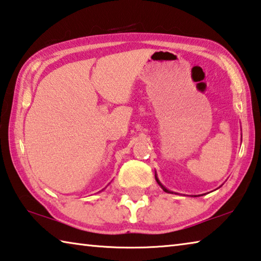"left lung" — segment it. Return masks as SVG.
<instances>
[{"label":"left lung","instance_id":"8db88e82","mask_svg":"<svg viewBox=\"0 0 261 261\" xmlns=\"http://www.w3.org/2000/svg\"><path fill=\"white\" fill-rule=\"evenodd\" d=\"M155 179H156V182H158V184L159 185H160V187L162 188V190H163V191H165V192H168V193H173V192H171V191H169V190H168V189H166L165 187H163V185L160 183V180H159V178L156 177V174H155Z\"/></svg>","mask_w":261,"mask_h":261}]
</instances>
